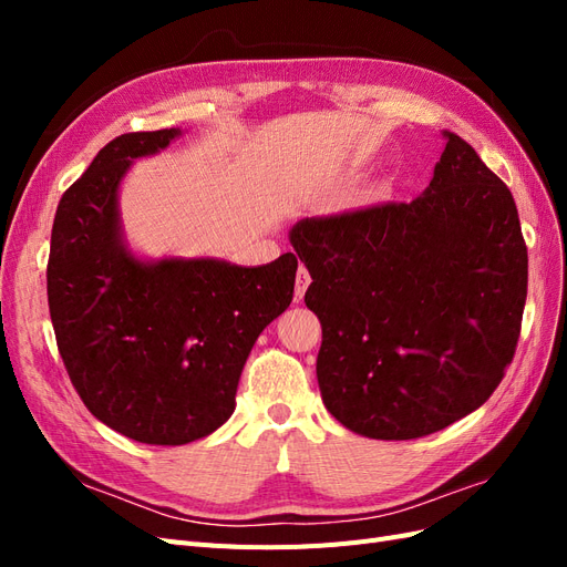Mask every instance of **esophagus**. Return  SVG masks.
<instances>
[{
	"label": "esophagus",
	"instance_id": "34e87169",
	"mask_svg": "<svg viewBox=\"0 0 567 567\" xmlns=\"http://www.w3.org/2000/svg\"><path fill=\"white\" fill-rule=\"evenodd\" d=\"M310 284H312L310 271H307L305 265H300L298 277H296V298H298V300L305 296V290H307V286H310Z\"/></svg>",
	"mask_w": 567,
	"mask_h": 567
}]
</instances>
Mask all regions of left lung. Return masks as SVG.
<instances>
[{
    "label": "left lung",
    "mask_w": 567,
    "mask_h": 567,
    "mask_svg": "<svg viewBox=\"0 0 567 567\" xmlns=\"http://www.w3.org/2000/svg\"><path fill=\"white\" fill-rule=\"evenodd\" d=\"M312 274L326 409L373 440L463 419L502 383L527 298V246L508 186L447 132L411 203L307 217L290 231Z\"/></svg>",
    "instance_id": "8db88e82"
}]
</instances>
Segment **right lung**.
Listing matches in <instances>:
<instances>
[{"label": "right lung", "mask_w": 567, "mask_h": 567, "mask_svg": "<svg viewBox=\"0 0 567 567\" xmlns=\"http://www.w3.org/2000/svg\"><path fill=\"white\" fill-rule=\"evenodd\" d=\"M179 130L120 134L59 200L47 298L80 400L120 435L175 447L210 435L236 404L246 359L293 300L298 257L262 267L144 265L117 234V184L132 158Z\"/></svg>", "instance_id": "obj_1"}]
</instances>
